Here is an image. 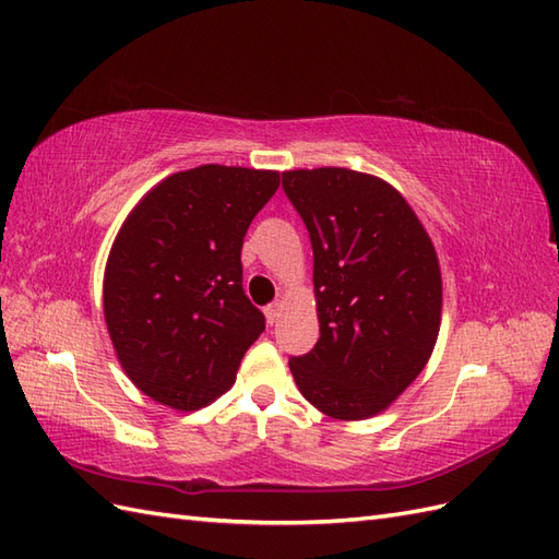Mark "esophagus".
<instances>
[{
    "mask_svg": "<svg viewBox=\"0 0 559 559\" xmlns=\"http://www.w3.org/2000/svg\"><path fill=\"white\" fill-rule=\"evenodd\" d=\"M281 309H283L281 302H274V305H269V307L264 309V317H266V323H269V325H274V323L278 321Z\"/></svg>",
    "mask_w": 559,
    "mask_h": 559,
    "instance_id": "esophagus-1",
    "label": "esophagus"
}]
</instances>
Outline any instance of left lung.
Listing matches in <instances>:
<instances>
[{"mask_svg": "<svg viewBox=\"0 0 559 559\" xmlns=\"http://www.w3.org/2000/svg\"><path fill=\"white\" fill-rule=\"evenodd\" d=\"M313 250L321 337L290 370L311 406L335 420L390 408L420 376L441 323L432 238L392 183L347 167L283 171Z\"/></svg>", "mask_w": 559, "mask_h": 559, "instance_id": "obj_1", "label": "left lung"}]
</instances>
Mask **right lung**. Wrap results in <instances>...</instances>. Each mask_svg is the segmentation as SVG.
I'll return each mask as SVG.
<instances>
[{
  "mask_svg": "<svg viewBox=\"0 0 559 559\" xmlns=\"http://www.w3.org/2000/svg\"><path fill=\"white\" fill-rule=\"evenodd\" d=\"M281 175L200 165L169 175L127 214L104 274L118 361L153 402L198 411L231 390L264 331L242 293L240 248Z\"/></svg>",
  "mask_w": 559,
  "mask_h": 559,
  "instance_id": "right-lung-1",
  "label": "right lung"
}]
</instances>
